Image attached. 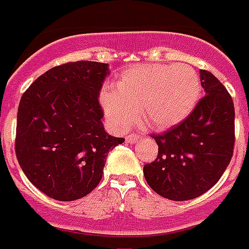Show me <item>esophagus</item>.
<instances>
[{
    "label": "esophagus",
    "mask_w": 249,
    "mask_h": 249,
    "mask_svg": "<svg viewBox=\"0 0 249 249\" xmlns=\"http://www.w3.org/2000/svg\"><path fill=\"white\" fill-rule=\"evenodd\" d=\"M138 140H140V136H138V134H134V133L128 134V136L125 137V142H126V143H136Z\"/></svg>",
    "instance_id": "34e87169"
}]
</instances>
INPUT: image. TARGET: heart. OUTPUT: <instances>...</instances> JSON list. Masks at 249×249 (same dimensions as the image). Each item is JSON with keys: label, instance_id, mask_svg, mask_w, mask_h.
I'll return each instance as SVG.
<instances>
[{"label": "heart", "instance_id": "obj_1", "mask_svg": "<svg viewBox=\"0 0 249 249\" xmlns=\"http://www.w3.org/2000/svg\"><path fill=\"white\" fill-rule=\"evenodd\" d=\"M200 94V77L189 64H147L124 72L115 89L102 90L99 103L119 132L136 123L138 111L147 128L161 130L185 120Z\"/></svg>", "mask_w": 249, "mask_h": 249}]
</instances>
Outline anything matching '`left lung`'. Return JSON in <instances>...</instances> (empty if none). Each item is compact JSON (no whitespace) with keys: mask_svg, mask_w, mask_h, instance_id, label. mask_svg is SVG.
<instances>
[{"mask_svg":"<svg viewBox=\"0 0 249 249\" xmlns=\"http://www.w3.org/2000/svg\"><path fill=\"white\" fill-rule=\"evenodd\" d=\"M205 90L194 111L163 134H154L159 152L143 166L156 194L176 201L190 200L216 185L234 151L235 109L228 90L211 72L200 71Z\"/></svg>","mask_w":249,"mask_h":249,"instance_id":"obj_1","label":"left lung"}]
</instances>
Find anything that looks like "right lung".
I'll use <instances>...</instances> for the list:
<instances>
[{
	"label": "right lung",
	"mask_w": 249,
	"mask_h": 249,
	"mask_svg": "<svg viewBox=\"0 0 249 249\" xmlns=\"http://www.w3.org/2000/svg\"><path fill=\"white\" fill-rule=\"evenodd\" d=\"M108 64L79 60L54 67L19 103L15 152L21 170L45 195L81 199L101 181L108 152L124 138L105 130L99 91Z\"/></svg>",
	"instance_id": "obj_1"
}]
</instances>
